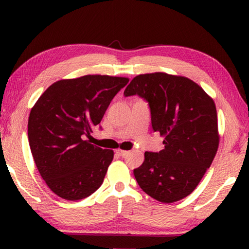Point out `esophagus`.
<instances>
[{
    "mask_svg": "<svg viewBox=\"0 0 249 249\" xmlns=\"http://www.w3.org/2000/svg\"><path fill=\"white\" fill-rule=\"evenodd\" d=\"M116 153L119 154L120 156H122V157H124V156L127 155V154L129 153V151H128V150H124V149H117Z\"/></svg>",
    "mask_w": 249,
    "mask_h": 249,
    "instance_id": "1",
    "label": "esophagus"
}]
</instances>
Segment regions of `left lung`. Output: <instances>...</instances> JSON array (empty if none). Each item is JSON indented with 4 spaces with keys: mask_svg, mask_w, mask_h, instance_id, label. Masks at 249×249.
<instances>
[{
    "mask_svg": "<svg viewBox=\"0 0 249 249\" xmlns=\"http://www.w3.org/2000/svg\"><path fill=\"white\" fill-rule=\"evenodd\" d=\"M149 103L151 125L165 148L145 153L134 176L142 191L162 203L191 195L210 168L220 144L216 107L199 84L182 75H136L124 91Z\"/></svg>",
    "mask_w": 249,
    "mask_h": 249,
    "instance_id": "obj_1",
    "label": "left lung"
}]
</instances>
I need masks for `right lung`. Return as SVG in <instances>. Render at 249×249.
Returning a JSON list of instances; mask_svg holds the SVG:
<instances>
[{
  "label": "right lung",
  "instance_id": "add662e5",
  "mask_svg": "<svg viewBox=\"0 0 249 249\" xmlns=\"http://www.w3.org/2000/svg\"><path fill=\"white\" fill-rule=\"evenodd\" d=\"M125 77L87 74L53 83L28 117L29 147L41 178L54 195L77 201L103 183L114 151L83 140L99 125Z\"/></svg>",
  "mask_w": 249,
  "mask_h": 249
}]
</instances>
